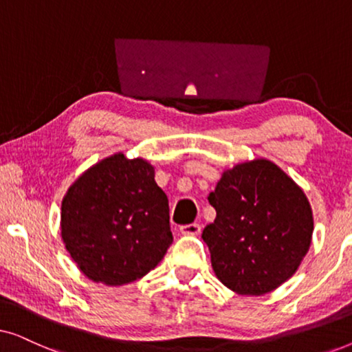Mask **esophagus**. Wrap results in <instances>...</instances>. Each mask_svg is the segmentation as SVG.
I'll use <instances>...</instances> for the list:
<instances>
[{"instance_id": "obj_1", "label": "esophagus", "mask_w": 352, "mask_h": 352, "mask_svg": "<svg viewBox=\"0 0 352 352\" xmlns=\"http://www.w3.org/2000/svg\"><path fill=\"white\" fill-rule=\"evenodd\" d=\"M181 232L184 235H199L201 232V226L197 224V223L181 226Z\"/></svg>"}]
</instances>
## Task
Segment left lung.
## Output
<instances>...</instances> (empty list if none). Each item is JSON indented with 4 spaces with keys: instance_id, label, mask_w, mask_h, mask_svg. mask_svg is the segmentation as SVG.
I'll return each mask as SVG.
<instances>
[{
    "instance_id": "obj_1",
    "label": "left lung",
    "mask_w": 352,
    "mask_h": 352,
    "mask_svg": "<svg viewBox=\"0 0 352 352\" xmlns=\"http://www.w3.org/2000/svg\"><path fill=\"white\" fill-rule=\"evenodd\" d=\"M204 229L211 266L226 287L259 296L280 287L309 250L314 221L305 192L276 163L256 158L223 173Z\"/></svg>"
}]
</instances>
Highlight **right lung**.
Returning <instances> with one entry per match:
<instances>
[{
  "instance_id": "right-lung-1",
  "label": "right lung",
  "mask_w": 352,
  "mask_h": 352,
  "mask_svg": "<svg viewBox=\"0 0 352 352\" xmlns=\"http://www.w3.org/2000/svg\"><path fill=\"white\" fill-rule=\"evenodd\" d=\"M60 234L86 277L117 287L151 272L173 242L168 197L142 158L123 153L86 170L62 200Z\"/></svg>"
}]
</instances>
